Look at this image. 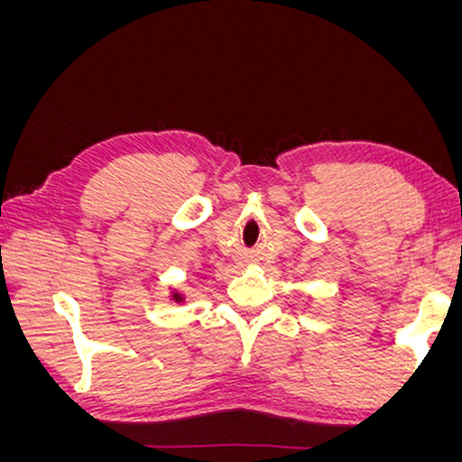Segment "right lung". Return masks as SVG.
I'll list each match as a JSON object with an SVG mask.
<instances>
[{
  "instance_id": "right-lung-1",
  "label": "right lung",
  "mask_w": 462,
  "mask_h": 462,
  "mask_svg": "<svg viewBox=\"0 0 462 462\" xmlns=\"http://www.w3.org/2000/svg\"><path fill=\"white\" fill-rule=\"evenodd\" d=\"M176 299H179V296H176Z\"/></svg>"
}]
</instances>
